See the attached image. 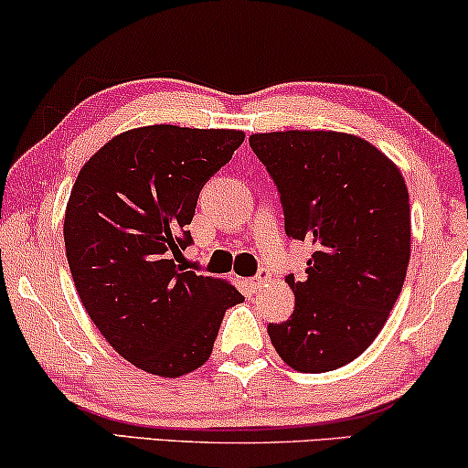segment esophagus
<instances>
[{"label":"esophagus","mask_w":468,"mask_h":468,"mask_svg":"<svg viewBox=\"0 0 468 468\" xmlns=\"http://www.w3.org/2000/svg\"><path fill=\"white\" fill-rule=\"evenodd\" d=\"M268 281H271V272H268V271H260V272L255 274V277L251 279V287H253V290H260V287L266 285Z\"/></svg>","instance_id":"1"}]
</instances>
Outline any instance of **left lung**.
<instances>
[{"mask_svg":"<svg viewBox=\"0 0 468 468\" xmlns=\"http://www.w3.org/2000/svg\"><path fill=\"white\" fill-rule=\"evenodd\" d=\"M277 183L285 232L311 242L304 277L285 279L296 309L268 336L287 367L328 373L356 360L399 300L411 255L400 168L368 140L330 130L251 133Z\"/></svg>","mask_w":468,"mask_h":468,"instance_id":"8db88e82","label":"left lung"}]
</instances>
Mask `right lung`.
I'll return each instance as SVG.
<instances>
[{
	"label": "right lung",
	"mask_w": 468,
	"mask_h": 468,
	"mask_svg": "<svg viewBox=\"0 0 468 468\" xmlns=\"http://www.w3.org/2000/svg\"><path fill=\"white\" fill-rule=\"evenodd\" d=\"M240 130L133 127L82 165L63 219L69 272L95 328L144 373L176 379L213 354L223 313L242 303L226 279L183 271L202 185L232 159Z\"/></svg>",
	"instance_id": "add662e5"
}]
</instances>
